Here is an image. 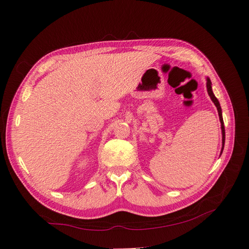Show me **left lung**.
I'll return each instance as SVG.
<instances>
[{"instance_id": "left-lung-1", "label": "left lung", "mask_w": 249, "mask_h": 249, "mask_svg": "<svg viewBox=\"0 0 249 249\" xmlns=\"http://www.w3.org/2000/svg\"><path fill=\"white\" fill-rule=\"evenodd\" d=\"M206 89H208V93L210 95L211 99H212V102L214 103V105L216 106V108H217L218 111V115H219V121H220V124H221V133H223V149H221V153H223L224 150V144H225V126H224V120H223V114H221V108H220V105L218 99L215 97V95L212 91V82L209 78H206Z\"/></svg>"}]
</instances>
